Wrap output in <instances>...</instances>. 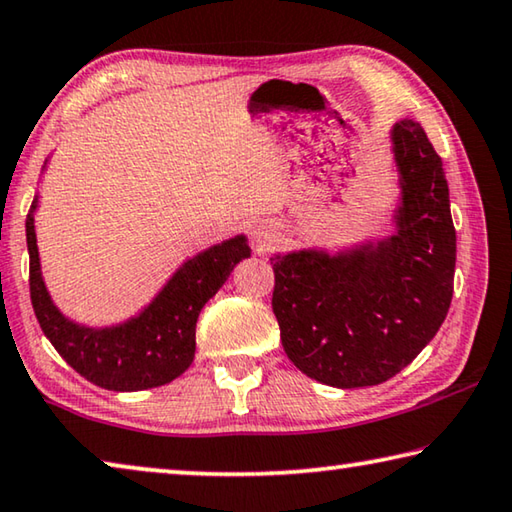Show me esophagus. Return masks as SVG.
<instances>
[{
  "label": "esophagus",
  "mask_w": 512,
  "mask_h": 512,
  "mask_svg": "<svg viewBox=\"0 0 512 512\" xmlns=\"http://www.w3.org/2000/svg\"><path fill=\"white\" fill-rule=\"evenodd\" d=\"M251 238H254L258 251H267L279 242V229L272 222H258L251 231Z\"/></svg>",
  "instance_id": "obj_1"
}]
</instances>
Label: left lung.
Returning a JSON list of instances; mask_svg holds the SVG:
<instances>
[{"mask_svg":"<svg viewBox=\"0 0 512 512\" xmlns=\"http://www.w3.org/2000/svg\"><path fill=\"white\" fill-rule=\"evenodd\" d=\"M390 152L399 188L390 236L270 258L283 349L331 388L399 374L438 333L454 295L456 231L440 156L408 117L392 124Z\"/></svg>","mask_w":512,"mask_h":512,"instance_id":"1","label":"left lung"}]
</instances>
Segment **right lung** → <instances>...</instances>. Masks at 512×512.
I'll return each mask as SVG.
<instances>
[{"label":"right lung","mask_w":512,"mask_h":512,"mask_svg":"<svg viewBox=\"0 0 512 512\" xmlns=\"http://www.w3.org/2000/svg\"><path fill=\"white\" fill-rule=\"evenodd\" d=\"M38 204L36 192L27 215L31 304L40 329L65 363L83 379L115 392L158 388L186 372L195 360V326L201 308L224 286L233 267L251 256L245 233L186 258L136 315L92 326L65 315L49 295L36 238Z\"/></svg>","instance_id":"add662e5"}]
</instances>
